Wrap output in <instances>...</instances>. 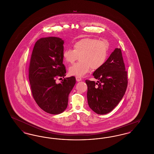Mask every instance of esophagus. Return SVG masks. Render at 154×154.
I'll use <instances>...</instances> for the list:
<instances>
[{
	"instance_id": "obj_1",
	"label": "esophagus",
	"mask_w": 154,
	"mask_h": 154,
	"mask_svg": "<svg viewBox=\"0 0 154 154\" xmlns=\"http://www.w3.org/2000/svg\"><path fill=\"white\" fill-rule=\"evenodd\" d=\"M75 79H76V81H78V82L82 81V79L80 77H79V76H76L75 77Z\"/></svg>"
}]
</instances>
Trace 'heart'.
Masks as SVG:
<instances>
[{
    "label": "heart",
    "mask_w": 154,
    "mask_h": 154,
    "mask_svg": "<svg viewBox=\"0 0 154 154\" xmlns=\"http://www.w3.org/2000/svg\"><path fill=\"white\" fill-rule=\"evenodd\" d=\"M73 50L67 48L63 52V57L67 63H72L79 56L80 62L69 69V74L82 77L92 69L94 70L103 65L108 56L109 47L106 40L86 37L75 42Z\"/></svg>",
    "instance_id": "1"
}]
</instances>
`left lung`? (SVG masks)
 Segmentation results:
<instances>
[{
    "mask_svg": "<svg viewBox=\"0 0 154 154\" xmlns=\"http://www.w3.org/2000/svg\"><path fill=\"white\" fill-rule=\"evenodd\" d=\"M97 82L87 80L89 107L97 114H106L121 100L128 85L127 72L120 48H116L102 67L94 72Z\"/></svg>",
    "mask_w": 154,
    "mask_h": 154,
    "instance_id": "obj_1",
    "label": "left lung"
}]
</instances>
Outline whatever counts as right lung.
Segmentation results:
<instances>
[{"label":"right lung","mask_w":154,"mask_h":154,"mask_svg":"<svg viewBox=\"0 0 154 154\" xmlns=\"http://www.w3.org/2000/svg\"><path fill=\"white\" fill-rule=\"evenodd\" d=\"M64 41L57 37L41 38L35 44L29 67L32 96L37 105L47 113L59 114L66 110L69 95L75 84L72 76L59 84V77L66 76L63 64ZM62 79V78H60Z\"/></svg>","instance_id":"right-lung-1"}]
</instances>
